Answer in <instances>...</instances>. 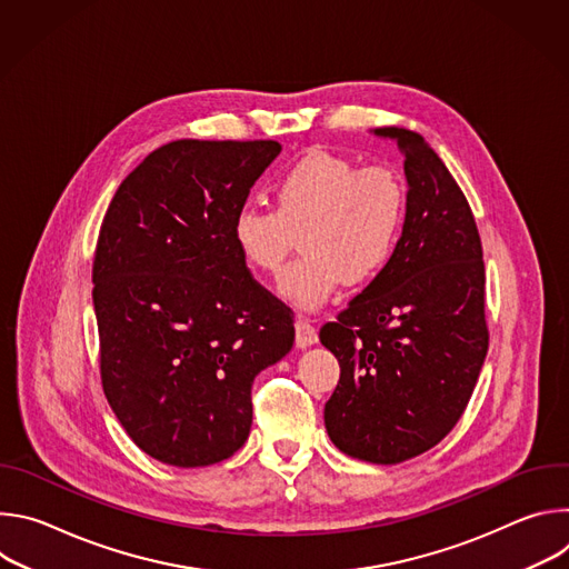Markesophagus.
Masks as SVG:
<instances>
[{
	"instance_id": "esophagus-1",
	"label": "esophagus",
	"mask_w": 569,
	"mask_h": 569,
	"mask_svg": "<svg viewBox=\"0 0 569 569\" xmlns=\"http://www.w3.org/2000/svg\"><path fill=\"white\" fill-rule=\"evenodd\" d=\"M295 342H297L299 349H306V347L317 342V331H315V327L306 317H299L295 321Z\"/></svg>"
}]
</instances>
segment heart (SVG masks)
<instances>
[{
    "label": "heart",
    "instance_id": "obj_1",
    "mask_svg": "<svg viewBox=\"0 0 569 569\" xmlns=\"http://www.w3.org/2000/svg\"><path fill=\"white\" fill-rule=\"evenodd\" d=\"M274 211L246 207L233 216V248L250 268L281 270L301 231L303 254L281 279L279 295L301 310H317L347 281L376 277L391 259L405 220L402 178L391 167L312 150L272 187Z\"/></svg>",
    "mask_w": 569,
    "mask_h": 569
}]
</instances>
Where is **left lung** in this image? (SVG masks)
<instances>
[{
	"mask_svg": "<svg viewBox=\"0 0 569 569\" xmlns=\"http://www.w3.org/2000/svg\"><path fill=\"white\" fill-rule=\"evenodd\" d=\"M405 157L408 204L387 266L323 323L340 362L323 408L331 441L369 463H400L437 446L461 419L489 351L481 240L466 196L430 143L376 128Z\"/></svg>",
	"mask_w": 569,
	"mask_h": 569,
	"instance_id": "left-lung-1",
	"label": "left lung"
}]
</instances>
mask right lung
I'll return each mask as SVG.
<instances>
[{
    "label": "right lung",
    "instance_id": "1",
    "mask_svg": "<svg viewBox=\"0 0 569 569\" xmlns=\"http://www.w3.org/2000/svg\"><path fill=\"white\" fill-rule=\"evenodd\" d=\"M277 141L180 139L121 182L92 268L101 382L152 459L211 466L250 437L252 382L295 342L290 308L233 248L231 222Z\"/></svg>",
    "mask_w": 569,
    "mask_h": 569
}]
</instances>
